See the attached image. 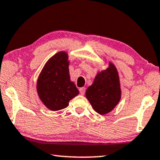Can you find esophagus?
Listing matches in <instances>:
<instances>
[{
    "instance_id": "1",
    "label": "esophagus",
    "mask_w": 160,
    "mask_h": 160,
    "mask_svg": "<svg viewBox=\"0 0 160 160\" xmlns=\"http://www.w3.org/2000/svg\"><path fill=\"white\" fill-rule=\"evenodd\" d=\"M79 90H80V92L81 95H84L85 92V88H80Z\"/></svg>"
}]
</instances>
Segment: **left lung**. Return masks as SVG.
Segmentation results:
<instances>
[{
    "instance_id": "obj_1",
    "label": "left lung",
    "mask_w": 160,
    "mask_h": 160,
    "mask_svg": "<svg viewBox=\"0 0 160 160\" xmlns=\"http://www.w3.org/2000/svg\"><path fill=\"white\" fill-rule=\"evenodd\" d=\"M85 96L92 108L101 115L115 108L121 100V90L118 70L113 63L109 62L106 70L98 72Z\"/></svg>"
}]
</instances>
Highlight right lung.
Masks as SVG:
<instances>
[{
	"label": "right lung",
	"instance_id": "add662e5",
	"mask_svg": "<svg viewBox=\"0 0 160 160\" xmlns=\"http://www.w3.org/2000/svg\"><path fill=\"white\" fill-rule=\"evenodd\" d=\"M68 57V52H57L48 59L38 77V96L50 111L67 108L69 101L79 94V90L70 80Z\"/></svg>",
	"mask_w": 160,
	"mask_h": 160
}]
</instances>
